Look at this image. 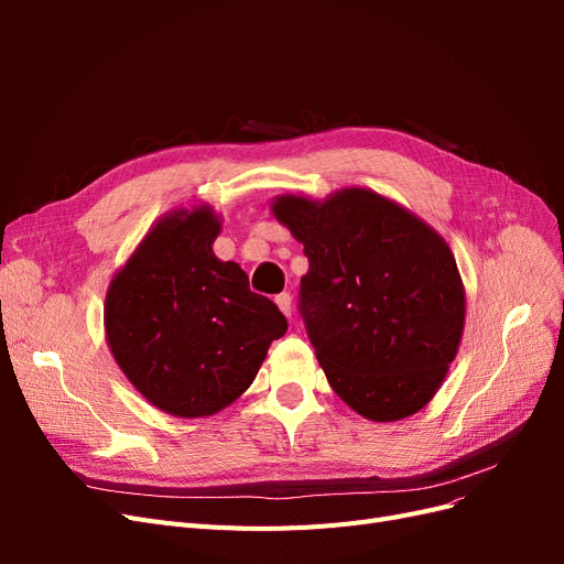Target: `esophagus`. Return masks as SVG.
<instances>
[{
  "label": "esophagus",
  "mask_w": 564,
  "mask_h": 564,
  "mask_svg": "<svg viewBox=\"0 0 564 564\" xmlns=\"http://www.w3.org/2000/svg\"><path fill=\"white\" fill-rule=\"evenodd\" d=\"M275 303H278V308H280L286 317H292V296H289V294H280V296L275 299Z\"/></svg>",
  "instance_id": "obj_1"
}]
</instances>
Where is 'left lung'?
<instances>
[{
  "label": "left lung",
  "instance_id": "obj_1",
  "mask_svg": "<svg viewBox=\"0 0 564 564\" xmlns=\"http://www.w3.org/2000/svg\"><path fill=\"white\" fill-rule=\"evenodd\" d=\"M270 212L308 256L301 315L329 386L369 421H402L445 381L466 289L435 228L395 199L344 187L278 195Z\"/></svg>",
  "mask_w": 564,
  "mask_h": 564
}]
</instances>
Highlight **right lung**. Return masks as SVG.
Listing matches in <instances>:
<instances>
[{"label": "right lung", "instance_id": "add662e5", "mask_svg": "<svg viewBox=\"0 0 564 564\" xmlns=\"http://www.w3.org/2000/svg\"><path fill=\"white\" fill-rule=\"evenodd\" d=\"M209 204L172 209L119 268L106 294V340L117 367L169 416L204 419L232 404L284 336L278 305L220 261Z\"/></svg>", "mask_w": 564, "mask_h": 564}]
</instances>
